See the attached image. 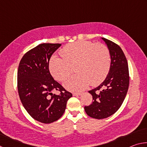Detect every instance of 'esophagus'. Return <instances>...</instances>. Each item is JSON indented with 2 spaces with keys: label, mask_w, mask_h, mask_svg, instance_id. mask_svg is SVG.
<instances>
[{
  "label": "esophagus",
  "mask_w": 147,
  "mask_h": 147,
  "mask_svg": "<svg viewBox=\"0 0 147 147\" xmlns=\"http://www.w3.org/2000/svg\"><path fill=\"white\" fill-rule=\"evenodd\" d=\"M73 94V96H80L82 93H74Z\"/></svg>",
  "instance_id": "obj_1"
}]
</instances>
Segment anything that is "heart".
Segmentation results:
<instances>
[{
	"mask_svg": "<svg viewBox=\"0 0 147 147\" xmlns=\"http://www.w3.org/2000/svg\"><path fill=\"white\" fill-rule=\"evenodd\" d=\"M61 56L54 55L49 62V70L57 80L63 81L69 76L71 66H75L76 75L64 82L71 91H81L89 84L96 86L106 78L111 65L110 53L103 44L78 41L69 44L59 52Z\"/></svg>",
	"mask_w": 147,
	"mask_h": 147,
	"instance_id": "heart-1",
	"label": "heart"
}]
</instances>
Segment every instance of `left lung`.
Here are the masks:
<instances>
[{
	"mask_svg": "<svg viewBox=\"0 0 147 147\" xmlns=\"http://www.w3.org/2000/svg\"><path fill=\"white\" fill-rule=\"evenodd\" d=\"M110 53L111 65L106 79L96 88L88 92L93 96V102L85 106V111L92 118L102 119L112 115L121 106L129 86L128 62L118 45L106 38Z\"/></svg>",
	"mask_w": 147,
	"mask_h": 147,
	"instance_id": "8db88e82",
	"label": "left lung"
}]
</instances>
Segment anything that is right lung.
I'll return each instance as SVG.
<instances>
[{"label":"right lung","mask_w":147,"mask_h":147,"mask_svg":"<svg viewBox=\"0 0 147 147\" xmlns=\"http://www.w3.org/2000/svg\"><path fill=\"white\" fill-rule=\"evenodd\" d=\"M61 45L40 44L24 54L17 71V88L24 108L35 120L53 123L65 111L67 102L73 94L67 91L50 73L49 64L53 54ZM61 92L59 96L52 91Z\"/></svg>","instance_id":"1"}]
</instances>
